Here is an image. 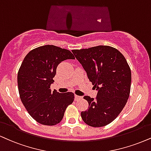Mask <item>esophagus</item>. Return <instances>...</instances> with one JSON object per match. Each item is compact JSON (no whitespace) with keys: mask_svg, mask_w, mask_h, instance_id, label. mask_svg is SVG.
<instances>
[{"mask_svg":"<svg viewBox=\"0 0 151 151\" xmlns=\"http://www.w3.org/2000/svg\"><path fill=\"white\" fill-rule=\"evenodd\" d=\"M81 99H82V97H81V96H77V95L74 96V100H75L76 101H79V100H81Z\"/></svg>","mask_w":151,"mask_h":151,"instance_id":"esophagus-1","label":"esophagus"}]
</instances>
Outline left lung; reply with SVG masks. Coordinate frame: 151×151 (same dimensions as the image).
Wrapping results in <instances>:
<instances>
[{
	"mask_svg": "<svg viewBox=\"0 0 151 151\" xmlns=\"http://www.w3.org/2000/svg\"><path fill=\"white\" fill-rule=\"evenodd\" d=\"M72 51L98 90L96 99L83 97L88 108L81 112V118L93 127L106 126L115 120L127 102L132 81L129 65L120 51L112 46H98Z\"/></svg>",
	"mask_w": 151,
	"mask_h": 151,
	"instance_id": "left-lung-1",
	"label": "left lung"
}]
</instances>
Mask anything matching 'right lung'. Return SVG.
<instances>
[{
	"label": "right lung",
	"mask_w": 151,
	"mask_h": 151,
	"mask_svg": "<svg viewBox=\"0 0 151 151\" xmlns=\"http://www.w3.org/2000/svg\"><path fill=\"white\" fill-rule=\"evenodd\" d=\"M68 59H75L69 50L46 45L31 50L18 71L19 97L28 113L40 124L60 123L66 108L73 103L72 92L60 93L50 90L58 65Z\"/></svg>",
	"instance_id": "right-lung-1"
}]
</instances>
